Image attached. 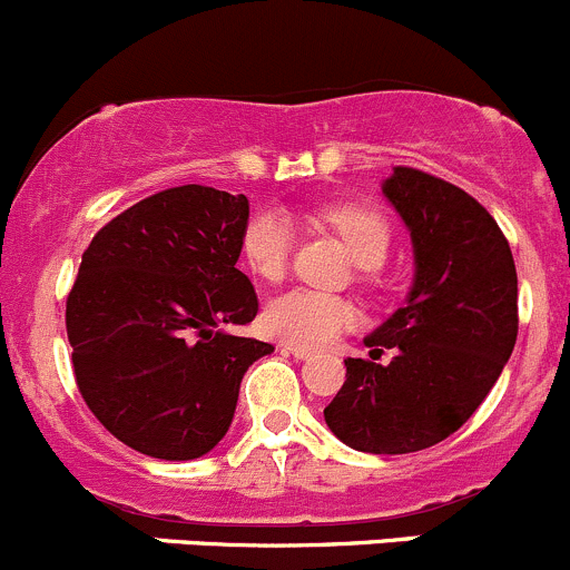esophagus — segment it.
I'll return each instance as SVG.
<instances>
[{"label":"esophagus","instance_id":"esophagus-1","mask_svg":"<svg viewBox=\"0 0 570 570\" xmlns=\"http://www.w3.org/2000/svg\"><path fill=\"white\" fill-rule=\"evenodd\" d=\"M284 353L295 355L297 361H308V358H314L312 350H308V347H301V344H284Z\"/></svg>","mask_w":570,"mask_h":570}]
</instances>
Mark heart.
<instances>
[{"mask_svg": "<svg viewBox=\"0 0 570 570\" xmlns=\"http://www.w3.org/2000/svg\"><path fill=\"white\" fill-rule=\"evenodd\" d=\"M322 223L344 243L358 267L375 269L392 248V226L377 209L364 204H342L322 212ZM295 232L284 212L262 209L243 232V256L258 278L281 281L289 267ZM264 325L275 338L301 347H327L342 333L358 325V308L336 295L312 289H292L269 301Z\"/></svg>", "mask_w": 570, "mask_h": 570, "instance_id": "b5f03b06", "label": "heart"}]
</instances>
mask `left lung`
Wrapping results in <instances>:
<instances>
[{
    "label": "left lung",
    "mask_w": 570,
    "mask_h": 570,
    "mask_svg": "<svg viewBox=\"0 0 570 570\" xmlns=\"http://www.w3.org/2000/svg\"><path fill=\"white\" fill-rule=\"evenodd\" d=\"M383 195L411 232L413 286L364 338L372 361H344L325 422L353 450L405 455L450 439L499 381L519 336V275L502 228L455 184L400 165Z\"/></svg>",
    "instance_id": "8db88e82"
}]
</instances>
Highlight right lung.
<instances>
[{
	"label": "right lung",
	"instance_id": "add662e5",
	"mask_svg": "<svg viewBox=\"0 0 570 570\" xmlns=\"http://www.w3.org/2000/svg\"><path fill=\"white\" fill-rule=\"evenodd\" d=\"M250 206L200 184L163 189L107 223L68 292L73 377L131 450L193 461L232 428L243 375L273 344L232 336L258 297L237 269Z\"/></svg>",
	"mask_w": 570,
	"mask_h": 570
}]
</instances>
